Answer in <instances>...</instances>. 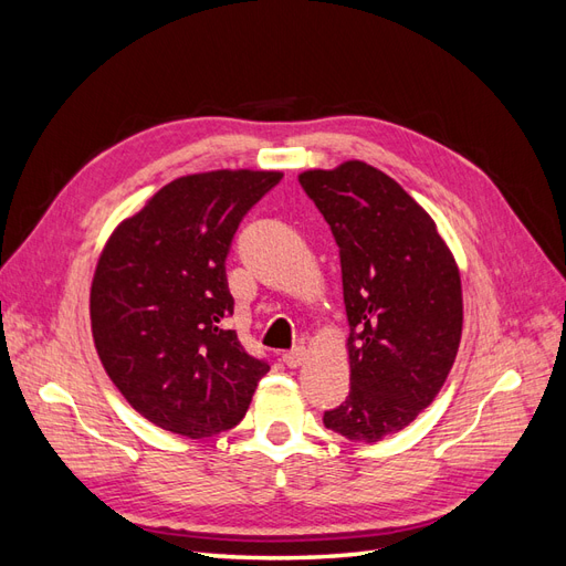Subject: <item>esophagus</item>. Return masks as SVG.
Here are the masks:
<instances>
[{
	"label": "esophagus",
	"mask_w": 566,
	"mask_h": 566,
	"mask_svg": "<svg viewBox=\"0 0 566 566\" xmlns=\"http://www.w3.org/2000/svg\"><path fill=\"white\" fill-rule=\"evenodd\" d=\"M304 361H306V349H304V347H295V349H290V352L283 354V364H285L287 368H297V366H302Z\"/></svg>",
	"instance_id": "obj_1"
}]
</instances>
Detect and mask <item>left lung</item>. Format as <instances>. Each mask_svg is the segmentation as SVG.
Returning a JSON list of instances; mask_svg holds the SVG:
<instances>
[{
  "mask_svg": "<svg viewBox=\"0 0 566 566\" xmlns=\"http://www.w3.org/2000/svg\"><path fill=\"white\" fill-rule=\"evenodd\" d=\"M300 184L339 248L349 321V397L323 424L375 443L434 401L462 335L460 271L434 219L361 160L310 169Z\"/></svg>",
  "mask_w": 566,
  "mask_h": 566,
  "instance_id": "1",
  "label": "left lung"
}]
</instances>
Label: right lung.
I'll list each match as a JSON object with an SVG mask.
<instances>
[{"instance_id": "right-lung-1", "label": "right lung", "mask_w": 566, "mask_h": 566, "mask_svg": "<svg viewBox=\"0 0 566 566\" xmlns=\"http://www.w3.org/2000/svg\"><path fill=\"white\" fill-rule=\"evenodd\" d=\"M281 179L264 169L179 177L119 221L98 256L94 347L127 403L167 432L231 430L269 373L224 325V262L241 219Z\"/></svg>"}]
</instances>
